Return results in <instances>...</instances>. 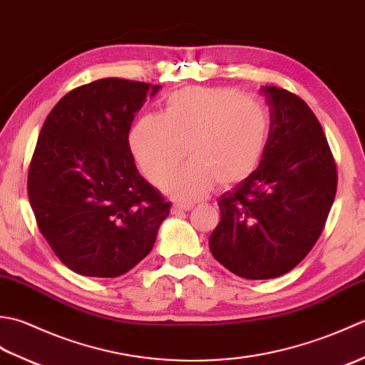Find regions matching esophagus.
<instances>
[{
    "mask_svg": "<svg viewBox=\"0 0 365 365\" xmlns=\"http://www.w3.org/2000/svg\"><path fill=\"white\" fill-rule=\"evenodd\" d=\"M192 207H195V205H192V204H174L173 205V210L174 212H187V210H191V208Z\"/></svg>",
    "mask_w": 365,
    "mask_h": 365,
    "instance_id": "esophagus-1",
    "label": "esophagus"
}]
</instances>
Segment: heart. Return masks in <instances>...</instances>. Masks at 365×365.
<instances>
[{"label": "heart", "mask_w": 365, "mask_h": 365, "mask_svg": "<svg viewBox=\"0 0 365 365\" xmlns=\"http://www.w3.org/2000/svg\"><path fill=\"white\" fill-rule=\"evenodd\" d=\"M269 115L255 98L229 88L191 86L173 92L161 115H144L130 133L143 174L160 183L185 157L182 169L163 182L166 195L195 200L216 182L230 187L254 175L265 157Z\"/></svg>", "instance_id": "obj_1"}]
</instances>
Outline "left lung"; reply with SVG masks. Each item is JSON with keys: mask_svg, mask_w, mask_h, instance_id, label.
I'll return each instance as SVG.
<instances>
[{"mask_svg": "<svg viewBox=\"0 0 365 365\" xmlns=\"http://www.w3.org/2000/svg\"><path fill=\"white\" fill-rule=\"evenodd\" d=\"M269 139L262 165L220 197L213 257L245 279L289 273L322 235L337 190L336 161L319 119L292 92L262 86Z\"/></svg>", "mask_w": 365, "mask_h": 365, "instance_id": "1", "label": "left lung"}]
</instances>
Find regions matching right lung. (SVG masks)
I'll return each mask as SVG.
<instances>
[{"instance_id": "right-lung-1", "label": "right lung", "mask_w": 365, "mask_h": 365, "mask_svg": "<svg viewBox=\"0 0 365 365\" xmlns=\"http://www.w3.org/2000/svg\"><path fill=\"white\" fill-rule=\"evenodd\" d=\"M158 84L103 78L68 92L45 119L28 173L38 230L67 268L127 273L152 251L170 204L139 175L128 133Z\"/></svg>"}]
</instances>
